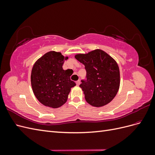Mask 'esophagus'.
Listing matches in <instances>:
<instances>
[{
	"mask_svg": "<svg viewBox=\"0 0 155 155\" xmlns=\"http://www.w3.org/2000/svg\"><path fill=\"white\" fill-rule=\"evenodd\" d=\"M80 83H81V81H80V80H78L77 81H76V85L78 86V85H80Z\"/></svg>",
	"mask_w": 155,
	"mask_h": 155,
	"instance_id": "1",
	"label": "esophagus"
}]
</instances>
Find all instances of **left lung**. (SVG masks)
I'll return each mask as SVG.
<instances>
[{"mask_svg":"<svg viewBox=\"0 0 155 155\" xmlns=\"http://www.w3.org/2000/svg\"><path fill=\"white\" fill-rule=\"evenodd\" d=\"M75 58L85 65L87 72L86 79H82L79 85L86 101L97 107L109 104L120 87V70L114 59L99 49L78 54Z\"/></svg>","mask_w":155,"mask_h":155,"instance_id":"obj_1","label":"left lung"}]
</instances>
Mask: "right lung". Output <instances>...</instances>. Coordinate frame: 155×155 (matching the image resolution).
Returning <instances> with one entry per match:
<instances>
[{"label": "right lung", "mask_w": 155, "mask_h": 155, "mask_svg": "<svg viewBox=\"0 0 155 155\" xmlns=\"http://www.w3.org/2000/svg\"><path fill=\"white\" fill-rule=\"evenodd\" d=\"M67 59L60 52L51 51L37 60L32 68L33 92L37 99L46 107L58 108L63 105L70 89L76 85L67 70L62 67L64 60Z\"/></svg>", "instance_id": "add662e5"}]
</instances>
